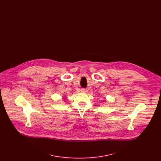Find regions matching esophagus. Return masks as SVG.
<instances>
[{"mask_svg": "<svg viewBox=\"0 0 161 161\" xmlns=\"http://www.w3.org/2000/svg\"><path fill=\"white\" fill-rule=\"evenodd\" d=\"M81 92H86V90L85 89H81Z\"/></svg>", "mask_w": 161, "mask_h": 161, "instance_id": "obj_1", "label": "esophagus"}]
</instances>
